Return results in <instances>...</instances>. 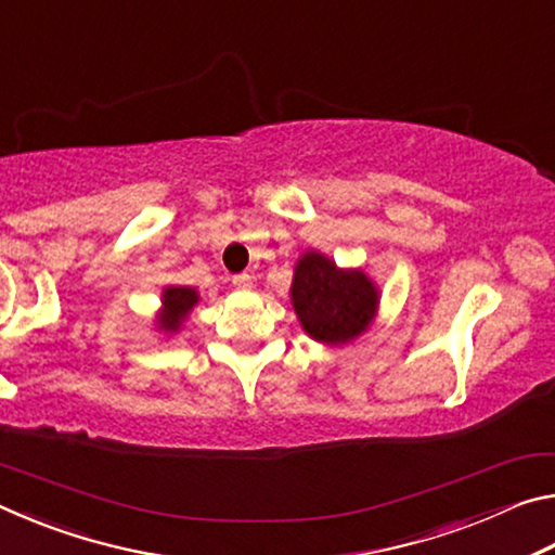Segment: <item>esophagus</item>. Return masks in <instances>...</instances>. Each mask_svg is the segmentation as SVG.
Listing matches in <instances>:
<instances>
[{
  "mask_svg": "<svg viewBox=\"0 0 555 555\" xmlns=\"http://www.w3.org/2000/svg\"><path fill=\"white\" fill-rule=\"evenodd\" d=\"M232 286L234 288H240V291H251V276L249 274H237V276H232Z\"/></svg>",
  "mask_w": 555,
  "mask_h": 555,
  "instance_id": "1",
  "label": "esophagus"
}]
</instances>
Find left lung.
Returning <instances> with one entry per match:
<instances>
[{
    "mask_svg": "<svg viewBox=\"0 0 555 555\" xmlns=\"http://www.w3.org/2000/svg\"><path fill=\"white\" fill-rule=\"evenodd\" d=\"M288 296L304 333L327 347L357 340L379 313V286L367 271L337 267L318 249L298 257Z\"/></svg>",
    "mask_w": 555,
    "mask_h": 555,
    "instance_id": "obj_1",
    "label": "left lung"
}]
</instances>
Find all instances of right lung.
Wrapping results in <instances>:
<instances>
[{"instance_id":"1","label":"right lung","mask_w":555,"mask_h":555,"mask_svg":"<svg viewBox=\"0 0 555 555\" xmlns=\"http://www.w3.org/2000/svg\"><path fill=\"white\" fill-rule=\"evenodd\" d=\"M201 304V294L193 286H164L162 291V308L154 318V327L156 333H162L164 337H176L181 333L183 323L188 321V315L193 313V308Z\"/></svg>"}]
</instances>
